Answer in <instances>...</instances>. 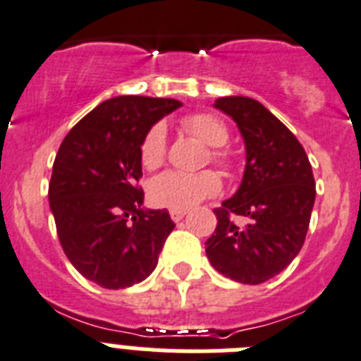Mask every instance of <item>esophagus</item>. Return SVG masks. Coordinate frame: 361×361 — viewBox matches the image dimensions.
Here are the masks:
<instances>
[{"label": "esophagus", "instance_id": "esophagus-1", "mask_svg": "<svg viewBox=\"0 0 361 361\" xmlns=\"http://www.w3.org/2000/svg\"><path fill=\"white\" fill-rule=\"evenodd\" d=\"M169 214H171V218L174 219V221H180V219H183V216L187 214V211H185V209H171Z\"/></svg>", "mask_w": 361, "mask_h": 361}]
</instances>
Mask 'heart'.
<instances>
[{
	"label": "heart",
	"mask_w": 361,
	"mask_h": 361,
	"mask_svg": "<svg viewBox=\"0 0 361 361\" xmlns=\"http://www.w3.org/2000/svg\"><path fill=\"white\" fill-rule=\"evenodd\" d=\"M181 128L190 136L198 137L211 150V161L221 169L225 176H233L240 169V159L233 150L225 149L231 133L221 118L209 112H194L180 120ZM167 158V133L161 123H156L147 130L140 147L142 165L149 171L161 167ZM221 190V178L214 171H202L196 174L167 171L156 176L149 185V198L154 205L169 209H189L202 200L212 198Z\"/></svg>",
	"instance_id": "b5f03b06"
}]
</instances>
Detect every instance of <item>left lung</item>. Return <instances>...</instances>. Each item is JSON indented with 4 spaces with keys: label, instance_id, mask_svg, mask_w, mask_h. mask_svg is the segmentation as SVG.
<instances>
[{
    "label": "left lung",
    "instance_id": "8db88e82",
    "mask_svg": "<svg viewBox=\"0 0 361 361\" xmlns=\"http://www.w3.org/2000/svg\"><path fill=\"white\" fill-rule=\"evenodd\" d=\"M214 106L236 121L247 165L238 192L214 209L218 225L205 252L224 276L258 285L280 274L303 247L316 198L312 167L298 137L259 102L227 96ZM233 215H245L246 227L238 228Z\"/></svg>",
    "mask_w": 361,
    "mask_h": 361
}]
</instances>
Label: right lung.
I'll list each match as a JSON object with an SVG mask.
<instances>
[{
    "instance_id": "obj_1",
    "label": "right lung",
    "mask_w": 361,
    "mask_h": 361,
    "mask_svg": "<svg viewBox=\"0 0 361 361\" xmlns=\"http://www.w3.org/2000/svg\"><path fill=\"white\" fill-rule=\"evenodd\" d=\"M181 103L118 96L99 103L59 145L49 183L61 249L87 280L125 289L154 271L174 221L147 211L140 147L147 130Z\"/></svg>"
}]
</instances>
